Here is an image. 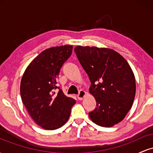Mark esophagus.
I'll return each instance as SVG.
<instances>
[{
  "mask_svg": "<svg viewBox=\"0 0 153 153\" xmlns=\"http://www.w3.org/2000/svg\"><path fill=\"white\" fill-rule=\"evenodd\" d=\"M85 95H86V92H85V91L80 90V91H79V94H78V96H78V99L79 100H82L84 97H85Z\"/></svg>",
  "mask_w": 153,
  "mask_h": 153,
  "instance_id": "esophagus-1",
  "label": "esophagus"
}]
</instances>
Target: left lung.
I'll use <instances>...</instances> for the list:
<instances>
[{
    "instance_id": "8db88e82",
    "label": "left lung",
    "mask_w": 153,
    "mask_h": 153,
    "mask_svg": "<svg viewBox=\"0 0 153 153\" xmlns=\"http://www.w3.org/2000/svg\"><path fill=\"white\" fill-rule=\"evenodd\" d=\"M74 51L88 75L89 92L96 101L89 117L101 127H113L124 119L134 101L136 83L131 67L111 49L77 46Z\"/></svg>"
}]
</instances>
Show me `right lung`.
<instances>
[{
    "mask_svg": "<svg viewBox=\"0 0 153 153\" xmlns=\"http://www.w3.org/2000/svg\"><path fill=\"white\" fill-rule=\"evenodd\" d=\"M72 51L73 46L67 45L44 50L28 65L21 80L23 103L35 123L47 130L62 127L75 103L56 85L60 68ZM57 88L59 91L55 93Z\"/></svg>",
    "mask_w": 153,
    "mask_h": 153,
    "instance_id": "right-lung-1",
    "label": "right lung"
}]
</instances>
